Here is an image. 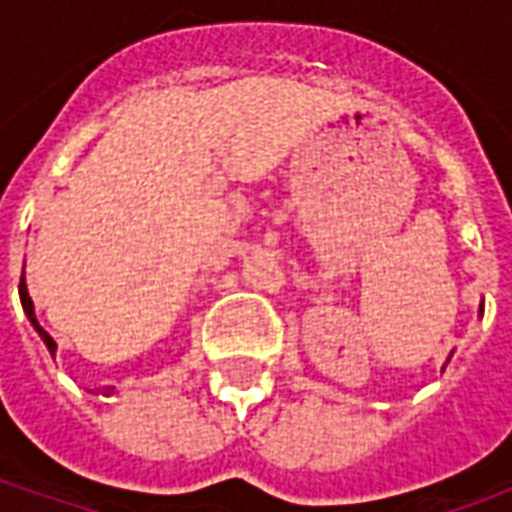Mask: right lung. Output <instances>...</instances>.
Returning <instances> with one entry per match:
<instances>
[{"instance_id":"add662e5","label":"right lung","mask_w":512,"mask_h":512,"mask_svg":"<svg viewBox=\"0 0 512 512\" xmlns=\"http://www.w3.org/2000/svg\"><path fill=\"white\" fill-rule=\"evenodd\" d=\"M18 296H21V307H24V312H27L29 323H32V326L38 329V334H40V337H43V343H46V348H49L51 356H54V351H57V343H54V340H51L49 334H46V332H43V329H40L38 318H35V307H32V299H29L27 285H24V274H21V285H18Z\"/></svg>"}]
</instances>
